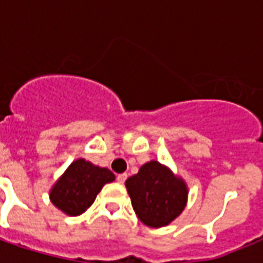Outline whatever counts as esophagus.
I'll return each instance as SVG.
<instances>
[{
    "mask_svg": "<svg viewBox=\"0 0 263 263\" xmlns=\"http://www.w3.org/2000/svg\"><path fill=\"white\" fill-rule=\"evenodd\" d=\"M125 180H127V173H120V175H117V181L120 184H123Z\"/></svg>",
    "mask_w": 263,
    "mask_h": 263,
    "instance_id": "esophagus-1",
    "label": "esophagus"
}]
</instances>
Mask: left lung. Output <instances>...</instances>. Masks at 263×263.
<instances>
[{
    "label": "left lung",
    "mask_w": 263,
    "mask_h": 263,
    "mask_svg": "<svg viewBox=\"0 0 263 263\" xmlns=\"http://www.w3.org/2000/svg\"><path fill=\"white\" fill-rule=\"evenodd\" d=\"M132 208L143 224L152 228L165 227L183 212L187 187L166 166L150 161L125 181Z\"/></svg>",
    "instance_id": "8db88e82"
}]
</instances>
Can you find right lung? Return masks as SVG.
Listing matches in <instances>:
<instances>
[{
	"label": "right lung",
	"instance_id": "obj_1",
	"mask_svg": "<svg viewBox=\"0 0 263 263\" xmlns=\"http://www.w3.org/2000/svg\"><path fill=\"white\" fill-rule=\"evenodd\" d=\"M113 180L115 175L109 169L78 160L51 188V203L69 216H79L92 204L103 185Z\"/></svg>",
	"mask_w": 263,
	"mask_h": 263
}]
</instances>
